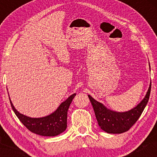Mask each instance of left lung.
Masks as SVG:
<instances>
[{"mask_svg":"<svg viewBox=\"0 0 157 157\" xmlns=\"http://www.w3.org/2000/svg\"><path fill=\"white\" fill-rule=\"evenodd\" d=\"M151 89V82L143 100L134 109L123 113L115 112L107 109L102 103L96 101L89 95L100 128L109 134H122L128 131L137 121L145 109L150 97Z\"/></svg>","mask_w":157,"mask_h":157,"instance_id":"obj_1","label":"left lung"}]
</instances>
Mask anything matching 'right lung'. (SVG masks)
Returning a JSON list of instances; mask_svg holds the SVG:
<instances>
[{"instance_id":"right-lung-1","label":"right lung","mask_w":157,"mask_h":157,"mask_svg":"<svg viewBox=\"0 0 157 157\" xmlns=\"http://www.w3.org/2000/svg\"><path fill=\"white\" fill-rule=\"evenodd\" d=\"M76 94L71 95L66 101L60 104L54 113L42 118H31L21 114L15 109L10 99L12 110L20 121L31 132L45 136H55L59 135L67 128V113L70 104Z\"/></svg>"}]
</instances>
